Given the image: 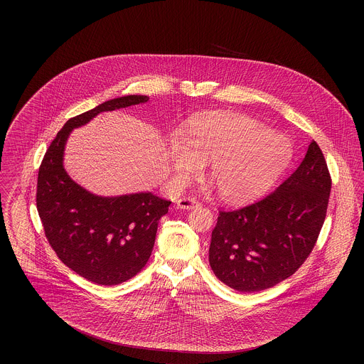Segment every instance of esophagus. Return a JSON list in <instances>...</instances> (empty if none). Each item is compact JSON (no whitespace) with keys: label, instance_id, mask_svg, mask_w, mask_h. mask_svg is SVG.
I'll list each match as a JSON object with an SVG mask.
<instances>
[{"label":"esophagus","instance_id":"1","mask_svg":"<svg viewBox=\"0 0 364 364\" xmlns=\"http://www.w3.org/2000/svg\"><path fill=\"white\" fill-rule=\"evenodd\" d=\"M198 206H200V203L193 198H180L177 200V208H184V210H192Z\"/></svg>","mask_w":364,"mask_h":364}]
</instances>
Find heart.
<instances>
[{
	"label": "heart",
	"mask_w": 364,
	"mask_h": 364,
	"mask_svg": "<svg viewBox=\"0 0 364 364\" xmlns=\"http://www.w3.org/2000/svg\"><path fill=\"white\" fill-rule=\"evenodd\" d=\"M168 159L178 177L208 162V176L228 200H245L267 188L291 159L284 135L240 113L214 112L192 119L184 136L173 135Z\"/></svg>",
	"instance_id": "1"
}]
</instances>
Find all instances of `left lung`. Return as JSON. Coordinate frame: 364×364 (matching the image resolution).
I'll use <instances>...</instances> for the list:
<instances>
[{"mask_svg":"<svg viewBox=\"0 0 364 364\" xmlns=\"http://www.w3.org/2000/svg\"><path fill=\"white\" fill-rule=\"evenodd\" d=\"M331 178L312 140L299 168L273 192L236 210L220 211L208 262L239 292H258L291 277L311 254L325 223Z\"/></svg>","mask_w":364,"mask_h":364,"instance_id":"left-lung-1","label":"left lung"}]
</instances>
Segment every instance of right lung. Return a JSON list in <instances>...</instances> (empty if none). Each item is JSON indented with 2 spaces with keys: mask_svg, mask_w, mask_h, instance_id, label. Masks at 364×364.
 <instances>
[{
  "mask_svg": "<svg viewBox=\"0 0 364 364\" xmlns=\"http://www.w3.org/2000/svg\"><path fill=\"white\" fill-rule=\"evenodd\" d=\"M147 95H125L72 117L53 139L38 172L36 208L54 252L70 270L100 285L136 276L151 255L156 228L172 202L151 192L98 196L64 169L67 139L101 112L146 104Z\"/></svg>",
  "mask_w": 364,
  "mask_h": 364,
  "instance_id": "add662e5",
  "label": "right lung"
}]
</instances>
